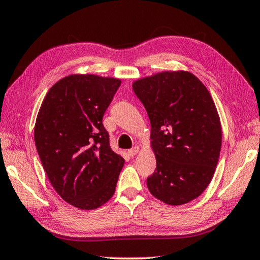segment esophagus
Here are the masks:
<instances>
[{
	"label": "esophagus",
	"instance_id": "34e87169",
	"mask_svg": "<svg viewBox=\"0 0 260 260\" xmlns=\"http://www.w3.org/2000/svg\"><path fill=\"white\" fill-rule=\"evenodd\" d=\"M139 150H140V148H139L138 146L134 147V148H131V149L128 150V155H129V156H135V155H137V154L139 153Z\"/></svg>",
	"mask_w": 260,
	"mask_h": 260
}]
</instances>
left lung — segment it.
<instances>
[{
    "mask_svg": "<svg viewBox=\"0 0 260 260\" xmlns=\"http://www.w3.org/2000/svg\"><path fill=\"white\" fill-rule=\"evenodd\" d=\"M149 116L156 170L147 187L171 206L187 204L212 181L222 126L209 91L188 71H163L132 84Z\"/></svg>",
    "mask_w": 260,
    "mask_h": 260,
    "instance_id": "1",
    "label": "left lung"
}]
</instances>
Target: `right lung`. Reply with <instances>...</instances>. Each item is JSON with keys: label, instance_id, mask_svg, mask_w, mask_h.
<instances>
[{"label": "right lung", "instance_id": "add662e5", "mask_svg": "<svg viewBox=\"0 0 260 260\" xmlns=\"http://www.w3.org/2000/svg\"><path fill=\"white\" fill-rule=\"evenodd\" d=\"M120 85L116 78L70 75L51 87L37 114L34 137L43 168L61 198L79 209L109 202L124 165L102 123Z\"/></svg>", "mask_w": 260, "mask_h": 260}]
</instances>
